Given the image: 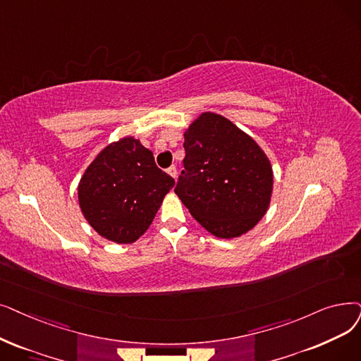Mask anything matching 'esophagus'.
<instances>
[{"instance_id":"obj_1","label":"esophagus","mask_w":361,"mask_h":361,"mask_svg":"<svg viewBox=\"0 0 361 361\" xmlns=\"http://www.w3.org/2000/svg\"><path fill=\"white\" fill-rule=\"evenodd\" d=\"M166 172H168V174H169L172 178H177V168H176L174 165L169 166V168L166 169Z\"/></svg>"}]
</instances>
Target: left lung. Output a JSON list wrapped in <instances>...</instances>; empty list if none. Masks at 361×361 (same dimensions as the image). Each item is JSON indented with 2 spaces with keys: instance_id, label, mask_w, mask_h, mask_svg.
<instances>
[{
  "instance_id": "obj_1",
  "label": "left lung",
  "mask_w": 361,
  "mask_h": 361,
  "mask_svg": "<svg viewBox=\"0 0 361 361\" xmlns=\"http://www.w3.org/2000/svg\"><path fill=\"white\" fill-rule=\"evenodd\" d=\"M184 168L176 193L219 239L252 230L267 212L273 168L255 140L230 119L202 112L184 131Z\"/></svg>"
}]
</instances>
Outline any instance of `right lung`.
<instances>
[{"label": "right lung", "instance_id": "add662e5", "mask_svg": "<svg viewBox=\"0 0 361 361\" xmlns=\"http://www.w3.org/2000/svg\"><path fill=\"white\" fill-rule=\"evenodd\" d=\"M176 181L154 164L153 153L127 135L109 143L84 171L78 202L102 238L134 243L150 227Z\"/></svg>", "mask_w": 361, "mask_h": 361}]
</instances>
